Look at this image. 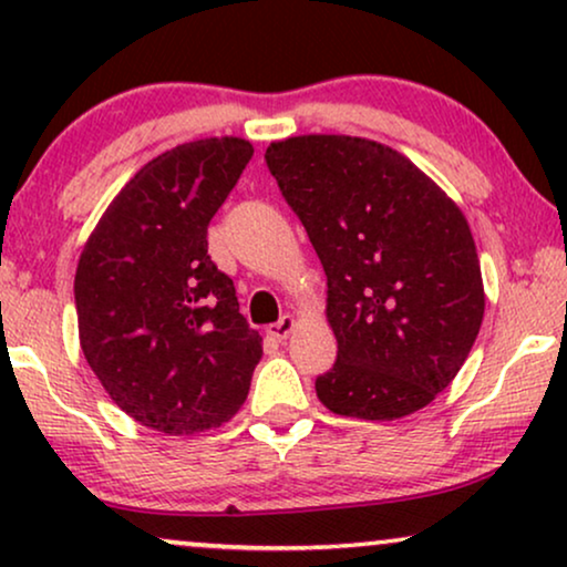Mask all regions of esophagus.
Returning a JSON list of instances; mask_svg holds the SVG:
<instances>
[{"label": "esophagus", "instance_id": "obj_1", "mask_svg": "<svg viewBox=\"0 0 567 567\" xmlns=\"http://www.w3.org/2000/svg\"><path fill=\"white\" fill-rule=\"evenodd\" d=\"M293 328H297V320H293L291 315H284L281 320H278L276 324H270L268 328V336L276 338V340H286L293 332Z\"/></svg>", "mask_w": 567, "mask_h": 567}]
</instances>
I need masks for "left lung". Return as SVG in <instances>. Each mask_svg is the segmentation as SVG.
I'll list each match as a JSON object with an SVG mask.
<instances>
[{
  "instance_id": "1",
  "label": "left lung",
  "mask_w": 567,
  "mask_h": 567,
  "mask_svg": "<svg viewBox=\"0 0 567 567\" xmlns=\"http://www.w3.org/2000/svg\"><path fill=\"white\" fill-rule=\"evenodd\" d=\"M328 276L338 361L317 377L330 413L398 421L436 400L475 346L485 289L462 208L405 154L346 134L266 150Z\"/></svg>"
}]
</instances>
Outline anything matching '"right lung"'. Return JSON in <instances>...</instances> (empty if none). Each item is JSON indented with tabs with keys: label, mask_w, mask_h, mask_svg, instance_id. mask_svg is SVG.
<instances>
[{
	"label": "right lung",
	"mask_w": 567,
	"mask_h": 567,
	"mask_svg": "<svg viewBox=\"0 0 567 567\" xmlns=\"http://www.w3.org/2000/svg\"><path fill=\"white\" fill-rule=\"evenodd\" d=\"M250 157L239 136L162 152L111 200L76 262L84 359L123 413L167 436L227 423L262 355L206 239Z\"/></svg>",
	"instance_id": "1"
}]
</instances>
